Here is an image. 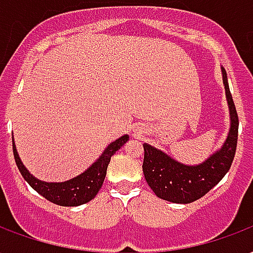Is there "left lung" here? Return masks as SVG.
<instances>
[{
  "label": "left lung",
  "mask_w": 253,
  "mask_h": 253,
  "mask_svg": "<svg viewBox=\"0 0 253 253\" xmlns=\"http://www.w3.org/2000/svg\"><path fill=\"white\" fill-rule=\"evenodd\" d=\"M223 84L230 109L231 126L227 140L218 152L199 165H183L160 149L144 144L145 179L150 189L161 199L173 203H191L210 191L230 170L238 145L239 117L227 82L226 70L222 67Z\"/></svg>",
  "instance_id": "8db88e82"
}]
</instances>
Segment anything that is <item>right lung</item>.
<instances>
[{"instance_id":"obj_1","label":"right lung","mask_w":253,"mask_h":253,"mask_svg":"<svg viewBox=\"0 0 253 253\" xmlns=\"http://www.w3.org/2000/svg\"><path fill=\"white\" fill-rule=\"evenodd\" d=\"M128 140L129 136L125 134V136L117 138L116 141H113L112 144H109L108 148L103 152L99 160H96V162H93L92 166H89L84 173L66 182H43L33 177L29 173V170L23 166L22 161L19 158L18 152L15 149L14 138H13V153H14L15 164L18 166V170L22 174V177L37 193L55 205L74 207L84 205L96 197L100 187L103 186L111 157Z\"/></svg>"}]
</instances>
